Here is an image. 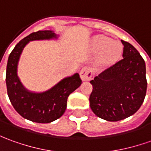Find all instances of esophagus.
<instances>
[{"instance_id":"obj_1","label":"esophagus","mask_w":151,"mask_h":151,"mask_svg":"<svg viewBox=\"0 0 151 151\" xmlns=\"http://www.w3.org/2000/svg\"><path fill=\"white\" fill-rule=\"evenodd\" d=\"M92 75H93L92 71L88 67H83L80 71V77H81L83 81L89 80L92 78Z\"/></svg>"}]
</instances>
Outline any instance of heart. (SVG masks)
Masks as SVG:
<instances>
[{
  "label": "heart",
  "instance_id": "heart-1",
  "mask_svg": "<svg viewBox=\"0 0 151 151\" xmlns=\"http://www.w3.org/2000/svg\"><path fill=\"white\" fill-rule=\"evenodd\" d=\"M94 52L101 51L99 61L102 65H109L115 63L122 55V45L118 41H111L107 37L97 36L92 42Z\"/></svg>",
  "mask_w": 151,
  "mask_h": 151
}]
</instances>
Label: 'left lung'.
Returning <instances> with one entry per match:
<instances>
[{"instance_id":"1","label":"left lung","mask_w":151,"mask_h":151,"mask_svg":"<svg viewBox=\"0 0 151 151\" xmlns=\"http://www.w3.org/2000/svg\"><path fill=\"white\" fill-rule=\"evenodd\" d=\"M122 43V59L90 81L93 85L90 107L97 116L109 122L121 121L136 113L147 89L145 60L130 43Z\"/></svg>"}]
</instances>
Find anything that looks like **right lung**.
Instances as JSON below:
<instances>
[{
	"label": "right lung",
	"mask_w": 151,
	"mask_h": 151,
	"mask_svg": "<svg viewBox=\"0 0 151 151\" xmlns=\"http://www.w3.org/2000/svg\"><path fill=\"white\" fill-rule=\"evenodd\" d=\"M56 37L51 30L31 33L15 45L9 55L6 83L7 94L15 111L22 117L38 123H50L62 116L67 107L68 96L82 83L79 74L65 78L45 93H34L22 86L17 77V63L24 47L29 41Z\"/></svg>",
	"instance_id": "1"
}]
</instances>
